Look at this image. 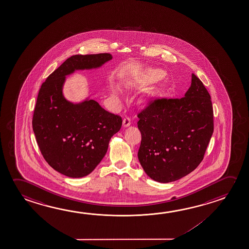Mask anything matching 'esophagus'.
I'll return each mask as SVG.
<instances>
[{
  "mask_svg": "<svg viewBox=\"0 0 249 249\" xmlns=\"http://www.w3.org/2000/svg\"><path fill=\"white\" fill-rule=\"evenodd\" d=\"M123 125L124 127H127V126H129L131 125V121L130 119L128 118V117H126V118H124L123 122Z\"/></svg>",
  "mask_w": 249,
  "mask_h": 249,
  "instance_id": "1",
  "label": "esophagus"
}]
</instances>
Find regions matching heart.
<instances>
[{
	"label": "heart",
	"instance_id": "heart-1",
	"mask_svg": "<svg viewBox=\"0 0 249 249\" xmlns=\"http://www.w3.org/2000/svg\"><path fill=\"white\" fill-rule=\"evenodd\" d=\"M113 96L116 99L121 98L123 96V90L121 89L118 86L114 87L113 89Z\"/></svg>",
	"mask_w": 249,
	"mask_h": 249
}]
</instances>
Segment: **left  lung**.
<instances>
[{
    "label": "left lung",
    "mask_w": 249,
    "mask_h": 249,
    "mask_svg": "<svg viewBox=\"0 0 249 249\" xmlns=\"http://www.w3.org/2000/svg\"><path fill=\"white\" fill-rule=\"evenodd\" d=\"M138 118L139 161L151 179L171 182L199 166L213 132V112L210 94L196 74L184 97L157 100Z\"/></svg>",
    "instance_id": "obj_1"
}]
</instances>
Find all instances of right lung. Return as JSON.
<instances>
[{
  "instance_id": "1",
  "label": "right lung",
  "mask_w": 249,
  "mask_h": 249,
  "mask_svg": "<svg viewBox=\"0 0 249 249\" xmlns=\"http://www.w3.org/2000/svg\"><path fill=\"white\" fill-rule=\"evenodd\" d=\"M110 53L76 54L67 59L42 83L34 112L33 130L46 161L71 178L89 175L106 155L122 118L89 97L70 102L63 94L66 77L77 70H97Z\"/></svg>"
}]
</instances>
